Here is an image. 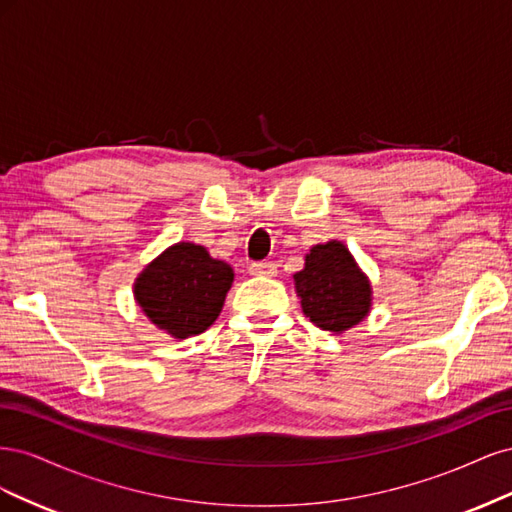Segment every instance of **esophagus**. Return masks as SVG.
<instances>
[{
	"mask_svg": "<svg viewBox=\"0 0 512 512\" xmlns=\"http://www.w3.org/2000/svg\"><path fill=\"white\" fill-rule=\"evenodd\" d=\"M250 273L258 277H275L277 275V265L275 262H252Z\"/></svg>",
	"mask_w": 512,
	"mask_h": 512,
	"instance_id": "esophagus-1",
	"label": "esophagus"
}]
</instances>
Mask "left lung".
I'll list each match as a JSON object with an SVG mask.
<instances>
[{"instance_id":"8db88e82","label":"left lung","mask_w":512,"mask_h":512,"mask_svg":"<svg viewBox=\"0 0 512 512\" xmlns=\"http://www.w3.org/2000/svg\"><path fill=\"white\" fill-rule=\"evenodd\" d=\"M292 280L303 314L322 331L342 335L371 312L374 290L369 277L342 241L314 245Z\"/></svg>"}]
</instances>
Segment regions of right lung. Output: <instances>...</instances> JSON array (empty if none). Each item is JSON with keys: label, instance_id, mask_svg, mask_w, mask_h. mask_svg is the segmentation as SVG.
<instances>
[{"label": "right lung", "instance_id": "obj_1", "mask_svg": "<svg viewBox=\"0 0 512 512\" xmlns=\"http://www.w3.org/2000/svg\"><path fill=\"white\" fill-rule=\"evenodd\" d=\"M235 271L207 247L179 241L134 280V301L151 324L173 339L207 331L218 320Z\"/></svg>", "mask_w": 512, "mask_h": 512}]
</instances>
